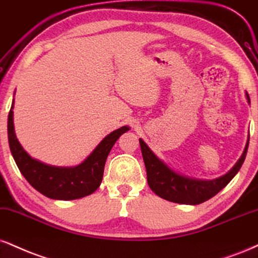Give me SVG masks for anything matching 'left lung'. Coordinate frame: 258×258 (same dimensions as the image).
I'll return each instance as SVG.
<instances>
[{
  "label": "left lung",
  "mask_w": 258,
  "mask_h": 258,
  "mask_svg": "<svg viewBox=\"0 0 258 258\" xmlns=\"http://www.w3.org/2000/svg\"><path fill=\"white\" fill-rule=\"evenodd\" d=\"M245 97L247 99V103L250 104L249 94L245 92ZM139 144H141L143 160L147 168L148 184L151 190L163 200L173 202V203L190 204V206L203 203L221 191L239 172L246 156L247 147H249V142H247L240 159L225 175L213 180H204L190 178V176L178 173L170 168L157 155H155L143 139H139Z\"/></svg>",
  "instance_id": "8db88e82"
}]
</instances>
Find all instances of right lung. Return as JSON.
Wrapping results in <instances>:
<instances>
[{"label": "right lung", "mask_w": 258, "mask_h": 258, "mask_svg": "<svg viewBox=\"0 0 258 258\" xmlns=\"http://www.w3.org/2000/svg\"><path fill=\"white\" fill-rule=\"evenodd\" d=\"M15 94V92H14ZM14 99L8 114V142L18 168L30 185L45 197L72 201L94 194L102 182L104 164L111 148L122 133L130 130L122 126L105 136L95 150L78 166L58 167L33 159L21 147L14 131Z\"/></svg>", "instance_id": "1"}]
</instances>
